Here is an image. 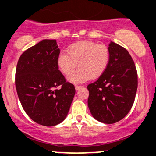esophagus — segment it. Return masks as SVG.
I'll list each match as a JSON object with an SVG mask.
<instances>
[{
	"mask_svg": "<svg viewBox=\"0 0 156 156\" xmlns=\"http://www.w3.org/2000/svg\"><path fill=\"white\" fill-rule=\"evenodd\" d=\"M75 90H80V89L81 88V87H82V86H80V85H75Z\"/></svg>",
	"mask_w": 156,
	"mask_h": 156,
	"instance_id": "obj_1",
	"label": "esophagus"
}]
</instances>
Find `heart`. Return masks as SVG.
<instances>
[{"label":"heart","mask_w":156,"mask_h":156,"mask_svg":"<svg viewBox=\"0 0 156 156\" xmlns=\"http://www.w3.org/2000/svg\"><path fill=\"white\" fill-rule=\"evenodd\" d=\"M67 52H60L56 64L65 75H69L78 64L79 69L68 77V81L73 84L98 78L105 72L110 62L108 48L89 40L71 45Z\"/></svg>","instance_id":"b5f03b06"}]
</instances>
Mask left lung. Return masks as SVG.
Wrapping results in <instances>:
<instances>
[{"mask_svg": "<svg viewBox=\"0 0 156 156\" xmlns=\"http://www.w3.org/2000/svg\"><path fill=\"white\" fill-rule=\"evenodd\" d=\"M110 62L102 75L87 86V105L94 118L112 124L127 115L137 90V72L132 57L120 45L110 42Z\"/></svg>", "mask_w": 156, "mask_h": 156, "instance_id": "1", "label": "left lung"}]
</instances>
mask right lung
<instances>
[{"label": "right lung", "instance_id": "right-lung-1", "mask_svg": "<svg viewBox=\"0 0 156 156\" xmlns=\"http://www.w3.org/2000/svg\"><path fill=\"white\" fill-rule=\"evenodd\" d=\"M60 49L55 40H43L20 57L15 84L24 111L36 123L53 126L67 116L75 94L56 64ZM61 86V89L57 87Z\"/></svg>", "mask_w": 156, "mask_h": 156}]
</instances>
